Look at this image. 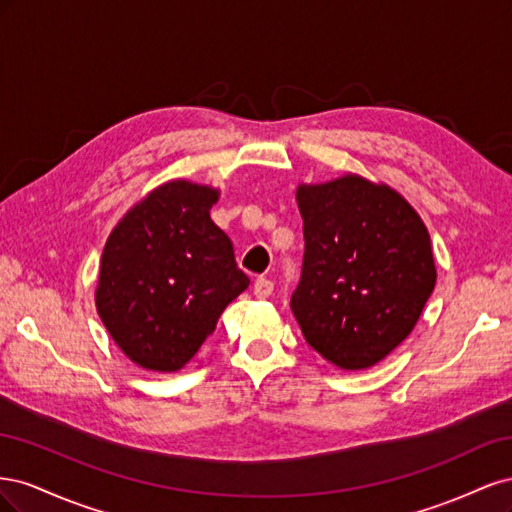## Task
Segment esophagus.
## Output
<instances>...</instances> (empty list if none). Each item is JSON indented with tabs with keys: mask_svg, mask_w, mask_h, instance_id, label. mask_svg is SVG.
<instances>
[{
	"mask_svg": "<svg viewBox=\"0 0 512 512\" xmlns=\"http://www.w3.org/2000/svg\"><path fill=\"white\" fill-rule=\"evenodd\" d=\"M271 292H273V282L271 280H267V277H258V280L254 282V294L258 299H267V297H271Z\"/></svg>",
	"mask_w": 512,
	"mask_h": 512,
	"instance_id": "esophagus-1",
	"label": "esophagus"
}]
</instances>
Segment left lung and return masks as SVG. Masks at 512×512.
I'll return each instance as SVG.
<instances>
[{
    "instance_id": "left-lung-1",
    "label": "left lung",
    "mask_w": 512,
    "mask_h": 512,
    "mask_svg": "<svg viewBox=\"0 0 512 512\" xmlns=\"http://www.w3.org/2000/svg\"><path fill=\"white\" fill-rule=\"evenodd\" d=\"M297 200L305 254L290 309L305 342L342 369L376 365L436 286L427 228L397 192L354 175L301 185Z\"/></svg>"
}]
</instances>
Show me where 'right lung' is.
Instances as JSON below:
<instances>
[{"label": "right lung", "mask_w": 512, "mask_h": 512, "mask_svg": "<svg viewBox=\"0 0 512 512\" xmlns=\"http://www.w3.org/2000/svg\"><path fill=\"white\" fill-rule=\"evenodd\" d=\"M218 192L170 181L138 203L108 237L96 307L117 346L151 371H177L250 286L209 209Z\"/></svg>", "instance_id": "1"}]
</instances>
